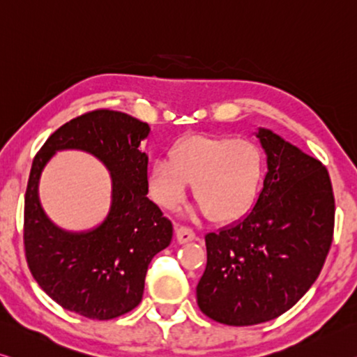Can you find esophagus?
<instances>
[{"mask_svg": "<svg viewBox=\"0 0 357 357\" xmlns=\"http://www.w3.org/2000/svg\"><path fill=\"white\" fill-rule=\"evenodd\" d=\"M196 239V233L188 227H178L177 228V241L180 244L190 243V241Z\"/></svg>", "mask_w": 357, "mask_h": 357, "instance_id": "esophagus-1", "label": "esophagus"}]
</instances>
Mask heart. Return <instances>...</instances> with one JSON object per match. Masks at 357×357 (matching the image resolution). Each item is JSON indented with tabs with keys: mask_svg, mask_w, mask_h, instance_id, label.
<instances>
[{
	"mask_svg": "<svg viewBox=\"0 0 357 357\" xmlns=\"http://www.w3.org/2000/svg\"><path fill=\"white\" fill-rule=\"evenodd\" d=\"M263 178V156L250 140L231 137H188L158 158L148 186L158 204L174 209L183 201L188 182L207 217L229 222L243 217L257 199Z\"/></svg>",
	"mask_w": 357,
	"mask_h": 357,
	"instance_id": "1",
	"label": "heart"
}]
</instances>
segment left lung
<instances>
[{"label":"left lung","mask_w":357,"mask_h":357,"mask_svg":"<svg viewBox=\"0 0 357 357\" xmlns=\"http://www.w3.org/2000/svg\"><path fill=\"white\" fill-rule=\"evenodd\" d=\"M268 172L255 206L206 234L197 306L227 326H254L292 308L324 266L335 199L327 169L278 134L259 129Z\"/></svg>","instance_id":"1"}]
</instances>
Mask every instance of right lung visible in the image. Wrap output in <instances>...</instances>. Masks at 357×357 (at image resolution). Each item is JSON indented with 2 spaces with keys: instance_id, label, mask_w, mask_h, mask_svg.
Segmentation results:
<instances>
[{
  "instance_id": "obj_1",
  "label": "right lung",
  "mask_w": 357,
  "mask_h": 357,
  "mask_svg": "<svg viewBox=\"0 0 357 357\" xmlns=\"http://www.w3.org/2000/svg\"><path fill=\"white\" fill-rule=\"evenodd\" d=\"M150 126L113 109L71 119L41 146L25 193L24 244L40 287L62 308L89 319L126 314L142 301L148 265L172 241V223L146 197L148 156L140 142ZM60 149H81L112 175V206L105 221L87 232H67L42 211L37 186L42 169Z\"/></svg>"
}]
</instances>
